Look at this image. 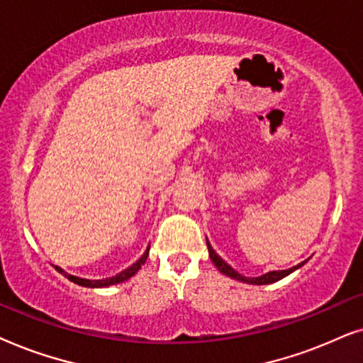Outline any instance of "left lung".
<instances>
[{
    "instance_id": "1",
    "label": "left lung",
    "mask_w": 363,
    "mask_h": 363,
    "mask_svg": "<svg viewBox=\"0 0 363 363\" xmlns=\"http://www.w3.org/2000/svg\"><path fill=\"white\" fill-rule=\"evenodd\" d=\"M206 240H207V239H206ZM207 249H209V257H211V260H212V262H214L216 267L219 269V272H222V274L227 275V277H230V279L239 280V282L252 284V286H267V284L277 282V280L284 279V277H287L289 274H292L294 270H297L298 267H302V265L306 264L307 260H308V259H307V260H303V262L297 264V265H294V267H291V269H286V270H270V272L259 275V277H244V275H240V274L238 272V270L232 269L230 265L227 264L225 260L222 259L220 255L217 254L214 249H212V245L209 244V240H207Z\"/></svg>"
}]
</instances>
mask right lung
Here are the masks:
<instances>
[{"label":"right lung","mask_w":363,"mask_h":363,"mask_svg":"<svg viewBox=\"0 0 363 363\" xmlns=\"http://www.w3.org/2000/svg\"><path fill=\"white\" fill-rule=\"evenodd\" d=\"M147 255H149V247H147L146 250H144V254L141 255V257H139V259L136 260V262H134L133 265H129L128 269L121 270L119 274L113 275V277H108V279H99V280H91V279L76 277V275H71V274H67L66 270H62L61 267H57V265H55V267H56L57 272H60L61 275H65V277H66L67 280H71V282L77 284V286H81V287H91V289H101V287H109V286H116V284H121V282H124V280L131 279L133 275L136 274L139 269H141V265H143L144 262H146Z\"/></svg>","instance_id":"1"}]
</instances>
